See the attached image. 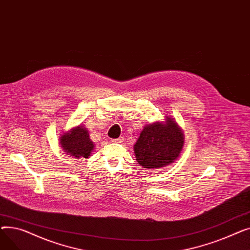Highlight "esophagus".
Listing matches in <instances>:
<instances>
[{"label":"esophagus","mask_w":250,"mask_h":250,"mask_svg":"<svg viewBox=\"0 0 250 250\" xmlns=\"http://www.w3.org/2000/svg\"><path fill=\"white\" fill-rule=\"evenodd\" d=\"M123 141H124V139H123V138H118V139L111 140V142H112V143H115V144H121Z\"/></svg>","instance_id":"obj_1"}]
</instances>
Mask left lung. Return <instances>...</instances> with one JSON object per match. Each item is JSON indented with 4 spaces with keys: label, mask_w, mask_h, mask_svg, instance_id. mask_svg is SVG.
<instances>
[{
    "label": "left lung",
    "mask_w": 250,
    "mask_h": 250,
    "mask_svg": "<svg viewBox=\"0 0 250 250\" xmlns=\"http://www.w3.org/2000/svg\"><path fill=\"white\" fill-rule=\"evenodd\" d=\"M185 145V134L173 116L145 125L134 145L137 162L146 169H158L173 163Z\"/></svg>",
    "instance_id": "1"
}]
</instances>
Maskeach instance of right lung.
Masks as SVG:
<instances>
[{"label": "right lung", "mask_w": 250, "mask_h": 250, "mask_svg": "<svg viewBox=\"0 0 250 250\" xmlns=\"http://www.w3.org/2000/svg\"><path fill=\"white\" fill-rule=\"evenodd\" d=\"M60 145L65 154L76 159L88 158L95 147L90 139L88 129L82 124L62 133Z\"/></svg>", "instance_id": "obj_1"}]
</instances>
